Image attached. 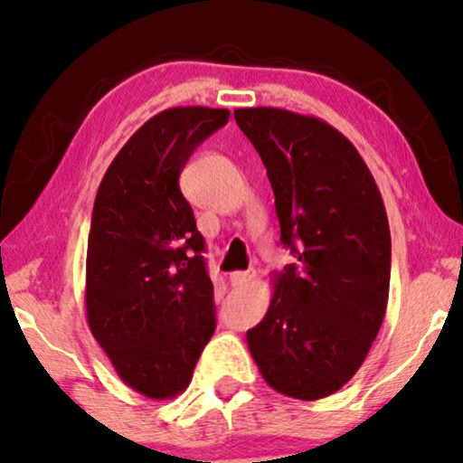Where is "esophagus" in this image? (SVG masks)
Returning <instances> with one entry per match:
<instances>
[{
	"mask_svg": "<svg viewBox=\"0 0 463 463\" xmlns=\"http://www.w3.org/2000/svg\"><path fill=\"white\" fill-rule=\"evenodd\" d=\"M254 278V269H248V271H232L231 278H228V282H231L232 287H246L250 280Z\"/></svg>",
	"mask_w": 463,
	"mask_h": 463,
	"instance_id": "obj_1",
	"label": "esophagus"
}]
</instances>
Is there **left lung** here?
<instances>
[{
	"mask_svg": "<svg viewBox=\"0 0 463 463\" xmlns=\"http://www.w3.org/2000/svg\"><path fill=\"white\" fill-rule=\"evenodd\" d=\"M276 196L280 241L298 259L276 276L248 330L260 375L287 397H330L369 354L391 288V228L380 189L341 131L280 108L235 109Z\"/></svg>",
	"mask_w": 463,
	"mask_h": 463,
	"instance_id": "obj_1",
	"label": "left lung"
}]
</instances>
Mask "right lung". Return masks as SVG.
<instances>
[{"instance_id": "right-lung-1", "label": "right lung", "mask_w": 463, "mask_h": 463, "mask_svg": "<svg viewBox=\"0 0 463 463\" xmlns=\"http://www.w3.org/2000/svg\"><path fill=\"white\" fill-rule=\"evenodd\" d=\"M231 111L170 108L129 137L94 198L86 256L92 336L127 386L172 399L215 332L204 239L178 176Z\"/></svg>"}]
</instances>
